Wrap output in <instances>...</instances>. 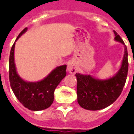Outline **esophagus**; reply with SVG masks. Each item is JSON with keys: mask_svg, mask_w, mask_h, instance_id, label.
<instances>
[{"mask_svg": "<svg viewBox=\"0 0 134 134\" xmlns=\"http://www.w3.org/2000/svg\"><path fill=\"white\" fill-rule=\"evenodd\" d=\"M67 70L71 74H75L77 71V66L73 61H70L67 64Z\"/></svg>", "mask_w": 134, "mask_h": 134, "instance_id": "esophagus-1", "label": "esophagus"}]
</instances>
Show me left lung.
I'll return each instance as SVG.
<instances>
[{
	"instance_id": "left-lung-1",
	"label": "left lung",
	"mask_w": 134,
	"mask_h": 134,
	"mask_svg": "<svg viewBox=\"0 0 134 134\" xmlns=\"http://www.w3.org/2000/svg\"><path fill=\"white\" fill-rule=\"evenodd\" d=\"M115 40L124 45L121 68L115 75L106 80L95 78L90 75L76 73L77 94L79 105L85 109L98 110L113 103L121 95L126 81L129 62L127 47L121 36L113 31Z\"/></svg>"
}]
</instances>
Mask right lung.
I'll use <instances>...</instances> for the list:
<instances>
[{
    "mask_svg": "<svg viewBox=\"0 0 134 134\" xmlns=\"http://www.w3.org/2000/svg\"><path fill=\"white\" fill-rule=\"evenodd\" d=\"M27 31L25 28L16 41ZM16 41L11 47L9 57V80L11 89L19 102L26 108L38 111L48 108L54 101V93L62 80L66 76L67 65L56 67L48 75L38 82H26L18 75L14 62Z\"/></svg>",
    "mask_w": 134,
    "mask_h": 134,
    "instance_id": "right-lung-1",
    "label": "right lung"
}]
</instances>
